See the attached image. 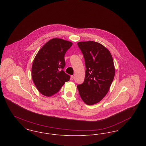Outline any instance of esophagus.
<instances>
[{
  "instance_id": "obj_1",
  "label": "esophagus",
  "mask_w": 146,
  "mask_h": 146,
  "mask_svg": "<svg viewBox=\"0 0 146 146\" xmlns=\"http://www.w3.org/2000/svg\"><path fill=\"white\" fill-rule=\"evenodd\" d=\"M74 79V76H70V80H73Z\"/></svg>"
}]
</instances>
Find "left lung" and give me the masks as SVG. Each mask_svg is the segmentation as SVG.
Here are the masks:
<instances>
[{
    "label": "left lung",
    "instance_id": "1",
    "mask_svg": "<svg viewBox=\"0 0 146 146\" xmlns=\"http://www.w3.org/2000/svg\"><path fill=\"white\" fill-rule=\"evenodd\" d=\"M78 45L86 70L83 83L77 88L84 102L93 105L101 101L110 90L115 76L113 60L110 51L99 42H78Z\"/></svg>",
    "mask_w": 146,
    "mask_h": 146
}]
</instances>
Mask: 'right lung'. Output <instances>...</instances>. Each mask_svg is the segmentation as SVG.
Instances as JSON below:
<instances>
[{"mask_svg":"<svg viewBox=\"0 0 146 146\" xmlns=\"http://www.w3.org/2000/svg\"><path fill=\"white\" fill-rule=\"evenodd\" d=\"M72 42L53 38L46 42L35 56L32 67V77L35 85L42 95L50 97L58 92L70 76L63 69L67 51Z\"/></svg>","mask_w":146,"mask_h":146,"instance_id":"obj_1","label":"right lung"}]
</instances>
